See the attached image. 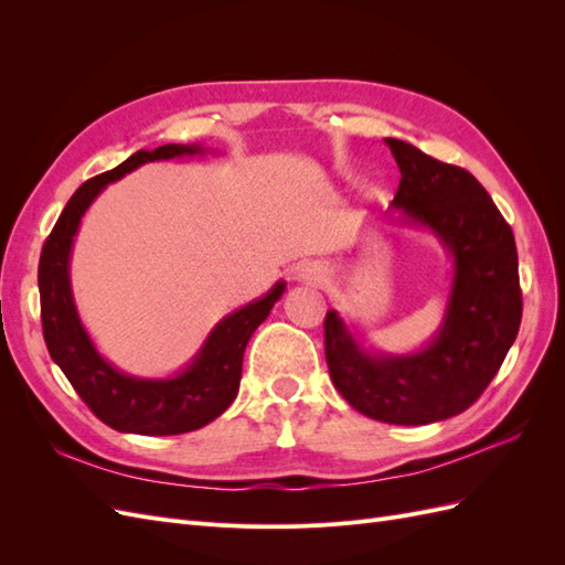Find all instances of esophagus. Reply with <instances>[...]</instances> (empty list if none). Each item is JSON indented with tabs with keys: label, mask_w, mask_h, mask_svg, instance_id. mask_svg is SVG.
<instances>
[{
	"label": "esophagus",
	"mask_w": 565,
	"mask_h": 565,
	"mask_svg": "<svg viewBox=\"0 0 565 565\" xmlns=\"http://www.w3.org/2000/svg\"><path fill=\"white\" fill-rule=\"evenodd\" d=\"M297 278L306 285H322L328 280V268H324L320 262H306L301 264Z\"/></svg>",
	"instance_id": "obj_1"
}]
</instances>
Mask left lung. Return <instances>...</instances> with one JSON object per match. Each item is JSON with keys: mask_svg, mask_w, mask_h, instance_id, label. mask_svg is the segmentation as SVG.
I'll return each mask as SVG.
<instances>
[{"mask_svg": "<svg viewBox=\"0 0 565 565\" xmlns=\"http://www.w3.org/2000/svg\"><path fill=\"white\" fill-rule=\"evenodd\" d=\"M401 169L391 207L429 228L452 256L446 318L429 347L367 353L337 311L324 316L334 388L358 413L386 424H431L465 413L498 374L519 334L523 301L511 226L467 169L386 139Z\"/></svg>", "mask_w": 565, "mask_h": 565, "instance_id": "left-lung-1", "label": "left lung"}]
</instances>
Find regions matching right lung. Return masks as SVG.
<instances>
[{
    "label": "right lung",
    "mask_w": 565,
    "mask_h": 565,
    "mask_svg": "<svg viewBox=\"0 0 565 565\" xmlns=\"http://www.w3.org/2000/svg\"><path fill=\"white\" fill-rule=\"evenodd\" d=\"M200 146L167 143L156 150H139L110 172L82 183L67 200L54 231L49 233L40 256V303L42 332L49 355L63 370L67 382L89 405L92 413L122 434L177 436L202 429L216 419L235 401L241 388L243 355L249 337L266 320L285 282L273 285L262 299L247 303L221 320L210 332L191 365L169 380H139L115 370L96 351L87 330L82 328L73 289H71V252L73 237L89 204L104 188L136 167L156 160L198 156Z\"/></svg>",
    "instance_id": "obj_1"
}]
</instances>
